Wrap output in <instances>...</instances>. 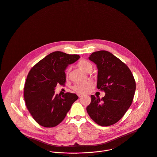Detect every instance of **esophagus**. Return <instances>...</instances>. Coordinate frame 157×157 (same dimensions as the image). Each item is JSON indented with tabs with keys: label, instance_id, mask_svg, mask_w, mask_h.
<instances>
[{
	"label": "esophagus",
	"instance_id": "obj_1",
	"mask_svg": "<svg viewBox=\"0 0 157 157\" xmlns=\"http://www.w3.org/2000/svg\"><path fill=\"white\" fill-rule=\"evenodd\" d=\"M78 98H82L83 96V95L79 94H78Z\"/></svg>",
	"mask_w": 157,
	"mask_h": 157
}]
</instances>
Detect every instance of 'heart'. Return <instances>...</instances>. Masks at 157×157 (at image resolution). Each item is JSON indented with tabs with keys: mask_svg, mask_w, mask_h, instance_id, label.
<instances>
[{
	"mask_svg": "<svg viewBox=\"0 0 157 157\" xmlns=\"http://www.w3.org/2000/svg\"><path fill=\"white\" fill-rule=\"evenodd\" d=\"M77 66L85 72H90L93 69L92 64L86 60H81L77 63ZM69 72V68H67L66 70V74L68 75ZM93 87V83L91 80H88L83 83H77L73 87V90L80 94H86L89 93Z\"/></svg>",
	"mask_w": 157,
	"mask_h": 157,
	"instance_id": "1",
	"label": "heart"
}]
</instances>
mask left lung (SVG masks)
<instances>
[{
  "label": "left lung",
  "instance_id": "obj_1",
  "mask_svg": "<svg viewBox=\"0 0 157 157\" xmlns=\"http://www.w3.org/2000/svg\"><path fill=\"white\" fill-rule=\"evenodd\" d=\"M89 59L98 69L97 87L105 93L104 97L91 95L86 110L90 117L101 126L118 122L132 103L136 90L133 75L118 58L106 51L93 53Z\"/></svg>",
  "mask_w": 157,
  "mask_h": 157
}]
</instances>
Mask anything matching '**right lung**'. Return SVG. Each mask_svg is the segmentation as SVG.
I'll use <instances>...</instances> for the list:
<instances>
[{
	"instance_id": "add662e5",
	"label": "right lung",
	"mask_w": 157,
	"mask_h": 157,
	"mask_svg": "<svg viewBox=\"0 0 157 157\" xmlns=\"http://www.w3.org/2000/svg\"><path fill=\"white\" fill-rule=\"evenodd\" d=\"M80 58L78 55L56 51L37 63L29 71L24 85L26 106L35 121L44 127H53L66 117L78 97L71 93L55 94L57 84L64 85L65 69Z\"/></svg>"
}]
</instances>
